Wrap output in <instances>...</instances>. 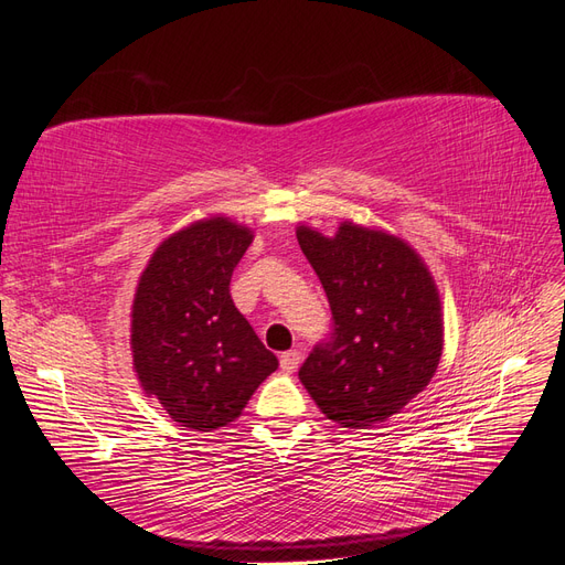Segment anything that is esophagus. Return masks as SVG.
<instances>
[{"instance_id": "1", "label": "esophagus", "mask_w": 565, "mask_h": 565, "mask_svg": "<svg viewBox=\"0 0 565 565\" xmlns=\"http://www.w3.org/2000/svg\"><path fill=\"white\" fill-rule=\"evenodd\" d=\"M299 363H301V353H299L297 349L285 351V353L280 355V370H282L285 374H292V372L299 367Z\"/></svg>"}]
</instances>
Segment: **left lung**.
Segmentation results:
<instances>
[{"label":"left lung","mask_w":565,"mask_h":565,"mask_svg":"<svg viewBox=\"0 0 565 565\" xmlns=\"http://www.w3.org/2000/svg\"><path fill=\"white\" fill-rule=\"evenodd\" d=\"M297 241L332 311V332L299 380L324 417L370 429L434 377L443 353L436 282L419 254L384 231L344 221L334 237L299 226Z\"/></svg>","instance_id":"left-lung-1"}]
</instances>
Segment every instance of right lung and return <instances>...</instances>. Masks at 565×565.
Returning a JSON list of instances; mask_svg holds the SVG:
<instances>
[{"mask_svg": "<svg viewBox=\"0 0 565 565\" xmlns=\"http://www.w3.org/2000/svg\"><path fill=\"white\" fill-rule=\"evenodd\" d=\"M252 231L226 216L169 235L141 273L131 306L134 370L167 415L195 431L237 419L278 370L231 299Z\"/></svg>", "mask_w": 565, "mask_h": 565, "instance_id": "right-lung-1", "label": "right lung"}]
</instances>
